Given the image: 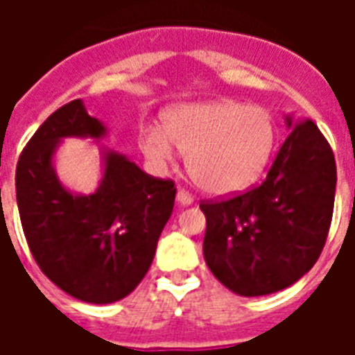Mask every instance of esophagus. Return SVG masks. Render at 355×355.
<instances>
[{
    "label": "esophagus",
    "mask_w": 355,
    "mask_h": 355,
    "mask_svg": "<svg viewBox=\"0 0 355 355\" xmlns=\"http://www.w3.org/2000/svg\"><path fill=\"white\" fill-rule=\"evenodd\" d=\"M177 200L182 206H189V205H193V195L189 193V191H186V189H178Z\"/></svg>",
    "instance_id": "34e87169"
}]
</instances>
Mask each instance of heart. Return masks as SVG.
Returning a JSON list of instances; mask_svg holds the SVG:
<instances>
[{"mask_svg": "<svg viewBox=\"0 0 355 355\" xmlns=\"http://www.w3.org/2000/svg\"><path fill=\"white\" fill-rule=\"evenodd\" d=\"M162 132L145 128L139 144L145 156L164 166L175 147L188 153V171L200 189L230 195L258 180L276 141L275 119L267 108L237 101L191 103L166 114Z\"/></svg>", "mask_w": 355, "mask_h": 355, "instance_id": "heart-1", "label": "heart"}]
</instances>
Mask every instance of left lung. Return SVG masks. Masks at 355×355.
I'll return each instance as SVG.
<instances>
[{
	"mask_svg": "<svg viewBox=\"0 0 355 355\" xmlns=\"http://www.w3.org/2000/svg\"><path fill=\"white\" fill-rule=\"evenodd\" d=\"M336 182L334 150L319 127L309 119L295 125L263 182L230 199L200 200L202 252L214 276L241 297L300 280L324 248Z\"/></svg>",
	"mask_w": 355,
	"mask_h": 355,
	"instance_id": "8db88e82",
	"label": "left lung"
}]
</instances>
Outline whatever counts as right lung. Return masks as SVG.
Returning a JSON list of instances; mask_svg holds the SVG:
<instances>
[{"label":"right lung","instance_id":"obj_1","mask_svg":"<svg viewBox=\"0 0 355 355\" xmlns=\"http://www.w3.org/2000/svg\"><path fill=\"white\" fill-rule=\"evenodd\" d=\"M103 134V123L75 99L42 123L16 167V200L33 258L55 286L92 304L121 300L144 280L177 195L173 180L150 177L116 153L105 156L96 193H69L53 169L57 144Z\"/></svg>","mask_w":355,"mask_h":355}]
</instances>
